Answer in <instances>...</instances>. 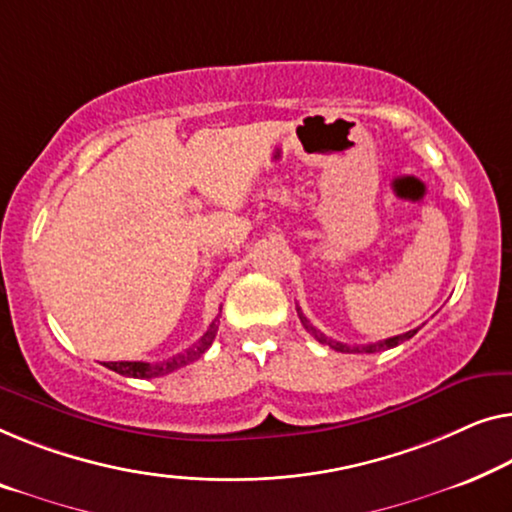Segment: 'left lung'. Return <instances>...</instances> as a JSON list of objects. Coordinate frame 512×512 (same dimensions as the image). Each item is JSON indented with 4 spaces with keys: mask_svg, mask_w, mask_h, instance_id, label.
<instances>
[{
    "mask_svg": "<svg viewBox=\"0 0 512 512\" xmlns=\"http://www.w3.org/2000/svg\"><path fill=\"white\" fill-rule=\"evenodd\" d=\"M298 316H300V321H302V325H305V330L309 332L311 337L316 339L318 344H325V346H330V348H335V351H339V353H379V351H388V348H395L397 344H402V342H406V339H411L413 335H416L418 332V328L416 330H409V332H404V335H397V337H390V339H383V342H376V344H365V346H348V344H342V342H335V339H330V337H325L321 330H316L314 325H311L309 321H307V316L302 314L300 311V307H298Z\"/></svg>",
    "mask_w": 512,
    "mask_h": 512,
    "instance_id": "left-lung-1",
    "label": "left lung"
}]
</instances>
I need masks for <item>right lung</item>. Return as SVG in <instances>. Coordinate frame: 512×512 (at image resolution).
Listing matches in <instances>:
<instances>
[{
  "instance_id": "add662e5",
  "label": "right lung",
  "mask_w": 512,
  "mask_h": 512,
  "mask_svg": "<svg viewBox=\"0 0 512 512\" xmlns=\"http://www.w3.org/2000/svg\"><path fill=\"white\" fill-rule=\"evenodd\" d=\"M214 337H217V321H212L210 330L205 332V335L198 339V342L189 348V351L184 353H177L173 358L168 360H161V362H129V360H120V362H106L108 369H113V372L122 374V376H131V379H154V376H164L175 372V369H180L184 365H189V362H194L201 358V355L207 351V348L212 346Z\"/></svg>"
}]
</instances>
